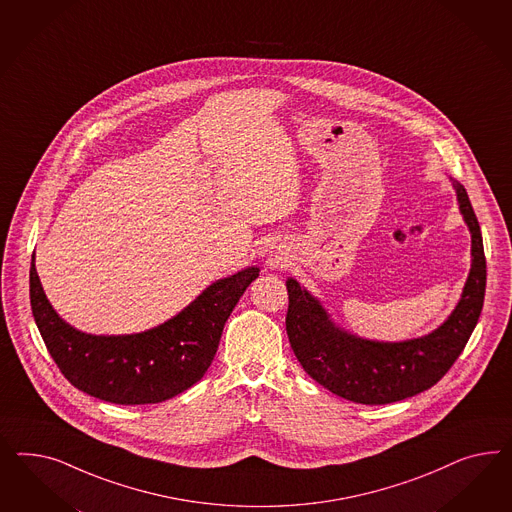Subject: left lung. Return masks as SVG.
I'll return each mask as SVG.
<instances>
[{
    "instance_id": "left-lung-1",
    "label": "left lung",
    "mask_w": 512,
    "mask_h": 512,
    "mask_svg": "<svg viewBox=\"0 0 512 512\" xmlns=\"http://www.w3.org/2000/svg\"><path fill=\"white\" fill-rule=\"evenodd\" d=\"M460 212L471 231V272L449 319L417 340L385 343L347 334L295 279L287 281V336L304 372L349 402L383 405L424 392L449 372L479 321L486 289L481 227L462 184L454 182Z\"/></svg>"
}]
</instances>
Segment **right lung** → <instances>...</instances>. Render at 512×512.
<instances>
[{"mask_svg": "<svg viewBox=\"0 0 512 512\" xmlns=\"http://www.w3.org/2000/svg\"><path fill=\"white\" fill-rule=\"evenodd\" d=\"M259 268L212 283L186 310L152 330L92 336L63 323L30 268L33 319L65 379L93 398L120 405L159 403L201 381L216 357L225 321Z\"/></svg>", "mask_w": 512, "mask_h": 512, "instance_id": "1", "label": "right lung"}]
</instances>
